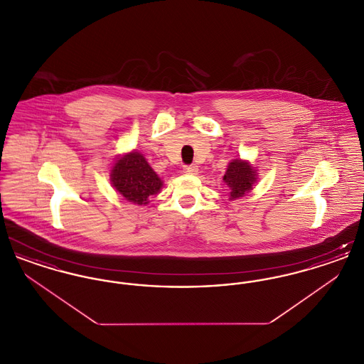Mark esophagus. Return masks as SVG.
<instances>
[{"mask_svg": "<svg viewBox=\"0 0 364 364\" xmlns=\"http://www.w3.org/2000/svg\"><path fill=\"white\" fill-rule=\"evenodd\" d=\"M184 173H187V174L198 173V166H196V165H190V166H184Z\"/></svg>", "mask_w": 364, "mask_h": 364, "instance_id": "1", "label": "esophagus"}]
</instances>
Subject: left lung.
I'll return each mask as SVG.
<instances>
[{
  "label": "left lung",
  "instance_id": "1",
  "mask_svg": "<svg viewBox=\"0 0 364 364\" xmlns=\"http://www.w3.org/2000/svg\"><path fill=\"white\" fill-rule=\"evenodd\" d=\"M223 180L229 188V200H236L254 190L258 171L250 161L236 158L229 162Z\"/></svg>",
  "mask_w": 364,
  "mask_h": 364
}]
</instances>
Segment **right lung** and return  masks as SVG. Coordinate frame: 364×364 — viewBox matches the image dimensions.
Returning <instances> with one entry per match:
<instances>
[{
  "label": "right lung",
  "instance_id": "1",
  "mask_svg": "<svg viewBox=\"0 0 364 364\" xmlns=\"http://www.w3.org/2000/svg\"><path fill=\"white\" fill-rule=\"evenodd\" d=\"M110 183L127 202L134 205H147L153 195L164 187V181L150 166L144 156L136 151H128L114 159L110 168Z\"/></svg>",
  "mask_w": 364,
  "mask_h": 364
}]
</instances>
